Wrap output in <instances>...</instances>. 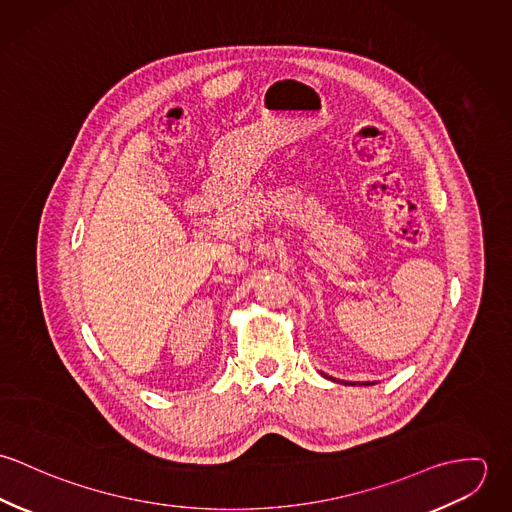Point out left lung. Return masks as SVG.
<instances>
[{
  "instance_id": "1",
  "label": "left lung",
  "mask_w": 512,
  "mask_h": 512,
  "mask_svg": "<svg viewBox=\"0 0 512 512\" xmlns=\"http://www.w3.org/2000/svg\"><path fill=\"white\" fill-rule=\"evenodd\" d=\"M365 384H368V382H365Z\"/></svg>"
}]
</instances>
